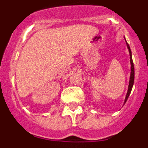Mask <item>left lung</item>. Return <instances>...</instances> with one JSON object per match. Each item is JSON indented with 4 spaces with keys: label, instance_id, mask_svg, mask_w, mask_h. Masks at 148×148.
<instances>
[{
    "label": "left lung",
    "instance_id": "obj_1",
    "mask_svg": "<svg viewBox=\"0 0 148 148\" xmlns=\"http://www.w3.org/2000/svg\"><path fill=\"white\" fill-rule=\"evenodd\" d=\"M127 49L129 50V53H130V65H131V67H130V81H129V85H128V90H127V92L126 97H125V102H124V104L126 103L128 97H129V95H130V92H131L132 88H133V83H134V65H133V59H132V53L131 50H130V46L129 44L127 43Z\"/></svg>",
    "mask_w": 148,
    "mask_h": 148
}]
</instances>
